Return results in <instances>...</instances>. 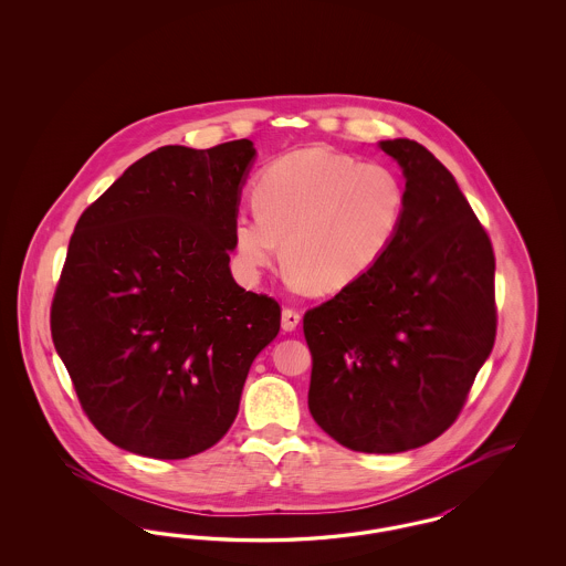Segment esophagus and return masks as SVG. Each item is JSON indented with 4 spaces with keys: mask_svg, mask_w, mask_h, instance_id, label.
<instances>
[{
    "mask_svg": "<svg viewBox=\"0 0 566 566\" xmlns=\"http://www.w3.org/2000/svg\"><path fill=\"white\" fill-rule=\"evenodd\" d=\"M298 323H301V314L296 310H293V307L282 310V328L284 331H295Z\"/></svg>",
    "mask_w": 566,
    "mask_h": 566,
    "instance_id": "obj_1",
    "label": "esophagus"
}]
</instances>
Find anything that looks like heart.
Listing matches in <instances>:
<instances>
[{"label":"heart","instance_id":"b5f03b06","mask_svg":"<svg viewBox=\"0 0 566 566\" xmlns=\"http://www.w3.org/2000/svg\"><path fill=\"white\" fill-rule=\"evenodd\" d=\"M256 212L233 220L238 265L256 280L280 254L296 284L339 293L369 275L403 231L407 189L388 165L331 148L270 163L254 182Z\"/></svg>","mask_w":566,"mask_h":566}]
</instances>
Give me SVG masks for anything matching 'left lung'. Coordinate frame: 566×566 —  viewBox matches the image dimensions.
Wrapping results in <instances>:
<instances>
[{
    "mask_svg": "<svg viewBox=\"0 0 566 566\" xmlns=\"http://www.w3.org/2000/svg\"><path fill=\"white\" fill-rule=\"evenodd\" d=\"M401 165L403 231L360 282L307 310V405L354 452L395 454L448 431L494 346V252L454 176L413 139Z\"/></svg>",
    "mask_w": 566,
    "mask_h": 566,
    "instance_id": "obj_1",
    "label": "left lung"
}]
</instances>
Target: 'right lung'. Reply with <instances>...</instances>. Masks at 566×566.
<instances>
[{
    "mask_svg": "<svg viewBox=\"0 0 566 566\" xmlns=\"http://www.w3.org/2000/svg\"><path fill=\"white\" fill-rule=\"evenodd\" d=\"M256 150L163 146L82 212L51 333L84 413L139 457L199 454L231 429L280 305L229 270L233 220Z\"/></svg>",
    "mask_w": 566,
    "mask_h": 566,
    "instance_id": "1",
    "label": "right lung"
}]
</instances>
